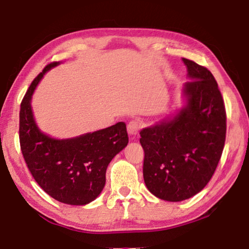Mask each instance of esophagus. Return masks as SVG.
I'll return each instance as SVG.
<instances>
[{"mask_svg": "<svg viewBox=\"0 0 249 249\" xmlns=\"http://www.w3.org/2000/svg\"><path fill=\"white\" fill-rule=\"evenodd\" d=\"M141 127H142L141 122L137 120H133L127 124V132L130 136H136L138 132H140Z\"/></svg>", "mask_w": 249, "mask_h": 249, "instance_id": "obj_1", "label": "esophagus"}]
</instances>
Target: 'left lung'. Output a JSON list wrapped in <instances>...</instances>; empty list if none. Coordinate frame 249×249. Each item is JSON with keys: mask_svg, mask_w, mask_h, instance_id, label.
Listing matches in <instances>:
<instances>
[{"mask_svg": "<svg viewBox=\"0 0 249 249\" xmlns=\"http://www.w3.org/2000/svg\"><path fill=\"white\" fill-rule=\"evenodd\" d=\"M191 81L187 105L169 121L141 130L145 184L159 199L179 202L203 189L215 171L226 137L224 100L211 71L182 59Z\"/></svg>", "mask_w": 249, "mask_h": 249, "instance_id": "1", "label": "left lung"}]
</instances>
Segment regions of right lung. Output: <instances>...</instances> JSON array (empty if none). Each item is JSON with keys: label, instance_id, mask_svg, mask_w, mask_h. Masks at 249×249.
Instances as JSON below:
<instances>
[{"label": "right lung", "instance_id": "right-lung-1", "mask_svg": "<svg viewBox=\"0 0 249 249\" xmlns=\"http://www.w3.org/2000/svg\"><path fill=\"white\" fill-rule=\"evenodd\" d=\"M52 62L33 80L20 103L19 144L27 168L39 187L54 200L84 205L95 200L105 185L111 160L128 144L124 122L70 140L41 133L34 121L32 95Z\"/></svg>", "mask_w": 249, "mask_h": 249}]
</instances>
